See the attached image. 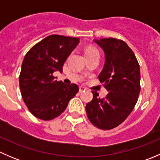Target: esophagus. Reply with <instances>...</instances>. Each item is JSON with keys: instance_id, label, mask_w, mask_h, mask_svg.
<instances>
[{"instance_id": "esophagus-1", "label": "esophagus", "mask_w": 160, "mask_h": 160, "mask_svg": "<svg viewBox=\"0 0 160 160\" xmlns=\"http://www.w3.org/2000/svg\"><path fill=\"white\" fill-rule=\"evenodd\" d=\"M85 90H86V88H83V87H82V86H80V90H80V92H83V91H84Z\"/></svg>"}]
</instances>
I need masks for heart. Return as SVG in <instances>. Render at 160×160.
I'll return each mask as SVG.
<instances>
[{
	"instance_id": "obj_1",
	"label": "heart",
	"mask_w": 160,
	"mask_h": 160,
	"mask_svg": "<svg viewBox=\"0 0 160 160\" xmlns=\"http://www.w3.org/2000/svg\"><path fill=\"white\" fill-rule=\"evenodd\" d=\"M93 53H98V50L93 47H88L84 50V55L85 56H90V55L93 54Z\"/></svg>"
}]
</instances>
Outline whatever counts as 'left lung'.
Returning a JSON list of instances; mask_svg holds the SVG:
<instances>
[{
  "label": "left lung",
  "instance_id": "8db88e82",
  "mask_svg": "<svg viewBox=\"0 0 160 160\" xmlns=\"http://www.w3.org/2000/svg\"><path fill=\"white\" fill-rule=\"evenodd\" d=\"M105 56L104 68L98 76L107 90L105 98L96 91L86 105L88 117L100 129L118 126L128 118L138 101L140 90V67L132 50L124 41L114 38L94 39Z\"/></svg>",
  "mask_w": 160,
  "mask_h": 160
}]
</instances>
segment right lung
Segmentation results:
<instances>
[{"label":"right lung","instance_id":"right-lung-1","mask_svg":"<svg viewBox=\"0 0 160 160\" xmlns=\"http://www.w3.org/2000/svg\"><path fill=\"white\" fill-rule=\"evenodd\" d=\"M80 42L79 38L51 35L25 55L19 76L22 98L35 117L49 121L60 115L79 91L75 83L65 84L53 76L62 67Z\"/></svg>","mask_w":160,"mask_h":160}]
</instances>
